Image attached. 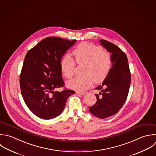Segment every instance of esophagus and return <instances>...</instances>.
I'll use <instances>...</instances> for the list:
<instances>
[{
    "mask_svg": "<svg viewBox=\"0 0 156 156\" xmlns=\"http://www.w3.org/2000/svg\"><path fill=\"white\" fill-rule=\"evenodd\" d=\"M76 94L78 95H85L86 92H76Z\"/></svg>",
    "mask_w": 156,
    "mask_h": 156,
    "instance_id": "obj_1",
    "label": "esophagus"
}]
</instances>
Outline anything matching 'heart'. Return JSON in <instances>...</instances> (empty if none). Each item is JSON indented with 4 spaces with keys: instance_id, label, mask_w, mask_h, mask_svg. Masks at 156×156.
<instances>
[{
    "instance_id": "b5f03b06",
    "label": "heart",
    "mask_w": 156,
    "mask_h": 156,
    "mask_svg": "<svg viewBox=\"0 0 156 156\" xmlns=\"http://www.w3.org/2000/svg\"><path fill=\"white\" fill-rule=\"evenodd\" d=\"M76 63L85 64L84 75L76 76L67 82V86L72 89L83 91L89 89L94 82L103 83L108 76L112 67L111 55L103 50L99 45L92 43L82 42L73 51ZM76 63L69 55L61 59L60 67L62 73L67 79L71 78L75 73Z\"/></svg>"
}]
</instances>
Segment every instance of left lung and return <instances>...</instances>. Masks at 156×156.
Here are the masks:
<instances>
[{
    "instance_id": "left-lung-1",
    "label": "left lung",
    "mask_w": 156,
    "mask_h": 156,
    "mask_svg": "<svg viewBox=\"0 0 156 156\" xmlns=\"http://www.w3.org/2000/svg\"><path fill=\"white\" fill-rule=\"evenodd\" d=\"M100 42L112 53V66L106 80L95 89L101 92L95 94L97 101L89 111L94 116L105 119L117 114L125 104L131 84V72L125 52L106 40Z\"/></svg>"
}]
</instances>
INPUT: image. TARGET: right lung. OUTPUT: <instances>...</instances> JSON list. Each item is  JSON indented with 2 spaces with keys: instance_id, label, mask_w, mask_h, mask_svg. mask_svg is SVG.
<instances>
[{
  "instance_id": "right-lung-1",
  "label": "right lung",
  "mask_w": 156,
  "mask_h": 156,
  "mask_svg": "<svg viewBox=\"0 0 156 156\" xmlns=\"http://www.w3.org/2000/svg\"><path fill=\"white\" fill-rule=\"evenodd\" d=\"M51 36L42 39L27 52L20 74V87L23 99L37 117L51 119L64 110L68 97L75 94L64 88L61 60L66 51L76 42Z\"/></svg>"
}]
</instances>
